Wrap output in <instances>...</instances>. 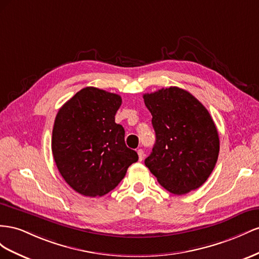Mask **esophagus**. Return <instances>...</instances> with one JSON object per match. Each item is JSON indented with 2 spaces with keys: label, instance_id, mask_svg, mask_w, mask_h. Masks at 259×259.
Returning a JSON list of instances; mask_svg holds the SVG:
<instances>
[{
  "label": "esophagus",
  "instance_id": "1",
  "mask_svg": "<svg viewBox=\"0 0 259 259\" xmlns=\"http://www.w3.org/2000/svg\"><path fill=\"white\" fill-rule=\"evenodd\" d=\"M138 155H139V160L141 161L143 158H144V152H143V150H138Z\"/></svg>",
  "mask_w": 259,
  "mask_h": 259
}]
</instances>
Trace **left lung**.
Segmentation results:
<instances>
[{
  "mask_svg": "<svg viewBox=\"0 0 259 259\" xmlns=\"http://www.w3.org/2000/svg\"><path fill=\"white\" fill-rule=\"evenodd\" d=\"M143 99L156 135L145 166L172 194L198 189L208 179L219 154L218 131L208 110L178 87L146 93Z\"/></svg>",
  "mask_w": 259,
  "mask_h": 259,
  "instance_id": "obj_1",
  "label": "left lung"
}]
</instances>
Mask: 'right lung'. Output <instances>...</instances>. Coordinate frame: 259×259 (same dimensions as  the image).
Listing matches in <instances>:
<instances>
[{"instance_id": "1", "label": "right lung", "mask_w": 259, "mask_h": 259, "mask_svg": "<svg viewBox=\"0 0 259 259\" xmlns=\"http://www.w3.org/2000/svg\"><path fill=\"white\" fill-rule=\"evenodd\" d=\"M120 95L87 87L56 115L52 153L64 180L84 196L114 190L139 157L124 143V129L115 122Z\"/></svg>"}]
</instances>
